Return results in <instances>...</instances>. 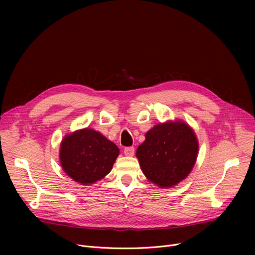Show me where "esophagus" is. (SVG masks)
<instances>
[{
    "mask_svg": "<svg viewBox=\"0 0 255 255\" xmlns=\"http://www.w3.org/2000/svg\"><path fill=\"white\" fill-rule=\"evenodd\" d=\"M124 154L126 156H133L134 155V148L133 146H126L124 149Z\"/></svg>",
    "mask_w": 255,
    "mask_h": 255,
    "instance_id": "obj_1",
    "label": "esophagus"
}]
</instances>
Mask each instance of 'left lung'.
Wrapping results in <instances>:
<instances>
[{"mask_svg":"<svg viewBox=\"0 0 255 255\" xmlns=\"http://www.w3.org/2000/svg\"><path fill=\"white\" fill-rule=\"evenodd\" d=\"M198 143L193 130L183 122L156 125L145 133L136 156L144 176L160 187H171L189 175Z\"/></svg>","mask_w":255,"mask_h":255,"instance_id":"obj_1","label":"left lung"}]
</instances>
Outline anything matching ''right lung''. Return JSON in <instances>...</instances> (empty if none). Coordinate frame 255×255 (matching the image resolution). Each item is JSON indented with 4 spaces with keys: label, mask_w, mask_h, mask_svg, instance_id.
I'll return each instance as SVG.
<instances>
[{
    "label": "right lung",
    "mask_w": 255,
    "mask_h": 255,
    "mask_svg": "<svg viewBox=\"0 0 255 255\" xmlns=\"http://www.w3.org/2000/svg\"><path fill=\"white\" fill-rule=\"evenodd\" d=\"M120 151L118 146L93 129L67 135L60 150L64 171L75 182L89 185L109 173Z\"/></svg>",
    "instance_id": "right-lung-1"
}]
</instances>
